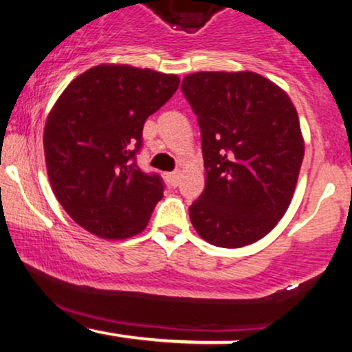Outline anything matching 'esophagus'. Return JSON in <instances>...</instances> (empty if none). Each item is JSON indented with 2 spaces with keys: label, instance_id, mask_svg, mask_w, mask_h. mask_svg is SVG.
<instances>
[{
  "label": "esophagus",
  "instance_id": "34e87169",
  "mask_svg": "<svg viewBox=\"0 0 352 352\" xmlns=\"http://www.w3.org/2000/svg\"><path fill=\"white\" fill-rule=\"evenodd\" d=\"M167 180L172 187H177V185H179V180H180V172H170L167 175Z\"/></svg>",
  "mask_w": 352,
  "mask_h": 352
}]
</instances>
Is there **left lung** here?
Masks as SVG:
<instances>
[{
    "label": "left lung",
    "mask_w": 352,
    "mask_h": 352,
    "mask_svg": "<svg viewBox=\"0 0 352 352\" xmlns=\"http://www.w3.org/2000/svg\"><path fill=\"white\" fill-rule=\"evenodd\" d=\"M182 92L199 117L205 188L188 208L210 245L241 248L276 227L305 157L300 119L280 86L252 71H200Z\"/></svg>",
    "instance_id": "obj_1"
}]
</instances>
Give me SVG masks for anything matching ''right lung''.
Segmentation results:
<instances>
[{
	"instance_id": "right-lung-1",
	"label": "right lung",
	"mask_w": 352,
	"mask_h": 352,
	"mask_svg": "<svg viewBox=\"0 0 352 352\" xmlns=\"http://www.w3.org/2000/svg\"><path fill=\"white\" fill-rule=\"evenodd\" d=\"M179 76L100 64L63 91L44 125L52 192L76 223L104 240L147 227L164 197L159 175L137 167L145 120L179 89Z\"/></svg>"
}]
</instances>
